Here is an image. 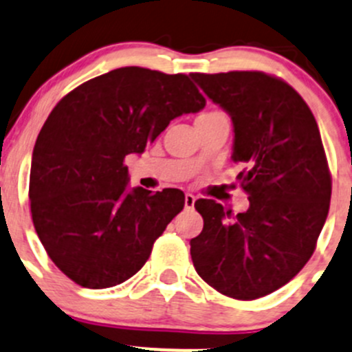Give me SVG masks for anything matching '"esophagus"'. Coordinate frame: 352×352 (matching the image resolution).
I'll use <instances>...</instances> for the list:
<instances>
[{"label": "esophagus", "mask_w": 352, "mask_h": 352, "mask_svg": "<svg viewBox=\"0 0 352 352\" xmlns=\"http://www.w3.org/2000/svg\"><path fill=\"white\" fill-rule=\"evenodd\" d=\"M195 195H192V193H186L185 195V207L186 209H192L193 206H195Z\"/></svg>", "instance_id": "34e87169"}]
</instances>
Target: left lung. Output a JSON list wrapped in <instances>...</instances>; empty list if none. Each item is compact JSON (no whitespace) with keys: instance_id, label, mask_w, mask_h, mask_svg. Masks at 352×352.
Listing matches in <instances>:
<instances>
[{"instance_id":"obj_1","label":"left lung","mask_w":352,"mask_h":352,"mask_svg":"<svg viewBox=\"0 0 352 352\" xmlns=\"http://www.w3.org/2000/svg\"><path fill=\"white\" fill-rule=\"evenodd\" d=\"M207 98L233 122V162L249 209L233 216L214 200L195 209L204 230L190 240L197 273L233 299L278 290L313 256L327 216L332 179L320 129L299 93L264 72L192 74Z\"/></svg>"}]
</instances>
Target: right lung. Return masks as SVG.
Here are the masks:
<instances>
[{
	"mask_svg": "<svg viewBox=\"0 0 352 352\" xmlns=\"http://www.w3.org/2000/svg\"><path fill=\"white\" fill-rule=\"evenodd\" d=\"M204 107L188 76L143 67L110 70L56 103L36 140L29 200L43 247L72 282L109 289L142 270L185 193L129 188L124 159Z\"/></svg>",
	"mask_w": 352,
	"mask_h": 352,
	"instance_id": "right-lung-1",
	"label": "right lung"
}]
</instances>
